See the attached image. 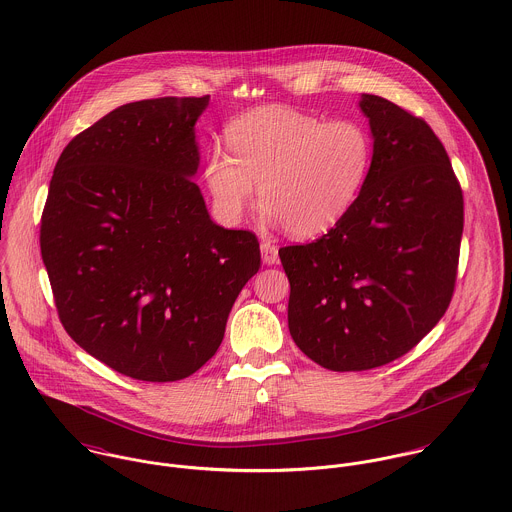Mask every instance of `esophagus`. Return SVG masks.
Wrapping results in <instances>:
<instances>
[{
    "label": "esophagus",
    "instance_id": "obj_1",
    "mask_svg": "<svg viewBox=\"0 0 512 512\" xmlns=\"http://www.w3.org/2000/svg\"><path fill=\"white\" fill-rule=\"evenodd\" d=\"M261 259H263L265 265H275L277 259H279V249L273 243L263 241L261 243Z\"/></svg>",
    "mask_w": 512,
    "mask_h": 512
}]
</instances>
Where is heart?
Masks as SVG:
<instances>
[{
  "label": "heart",
  "instance_id": "1",
  "mask_svg": "<svg viewBox=\"0 0 512 512\" xmlns=\"http://www.w3.org/2000/svg\"><path fill=\"white\" fill-rule=\"evenodd\" d=\"M229 153L205 161V183L227 223L243 219L257 187L267 223L291 237L331 231L359 199L373 163V137L355 119L325 121L285 105L251 109L225 127Z\"/></svg>",
  "mask_w": 512,
  "mask_h": 512
}]
</instances>
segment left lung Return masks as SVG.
<instances>
[{"label":"left lung","mask_w":512,"mask_h":512,"mask_svg":"<svg viewBox=\"0 0 512 512\" xmlns=\"http://www.w3.org/2000/svg\"><path fill=\"white\" fill-rule=\"evenodd\" d=\"M373 163L351 211L321 239L279 249L289 333L329 371H367L409 353L445 315L463 237V191L419 117L363 93Z\"/></svg>","instance_id":"obj_1"}]
</instances>
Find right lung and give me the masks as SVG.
Instances as JSON below:
<instances>
[{
  "label": "right lung",
  "mask_w": 512,
  "mask_h": 512,
  "mask_svg": "<svg viewBox=\"0 0 512 512\" xmlns=\"http://www.w3.org/2000/svg\"><path fill=\"white\" fill-rule=\"evenodd\" d=\"M205 97L125 103L59 155L41 215V259L69 337L149 383L193 375L259 271L257 237L213 223L195 123Z\"/></svg>",
  "instance_id": "add662e5"
}]
</instances>
